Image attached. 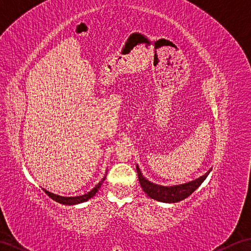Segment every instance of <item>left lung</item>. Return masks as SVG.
<instances>
[{"mask_svg": "<svg viewBox=\"0 0 251 251\" xmlns=\"http://www.w3.org/2000/svg\"><path fill=\"white\" fill-rule=\"evenodd\" d=\"M137 173L138 178H139V182L142 190L146 192L147 195L151 199L162 201V202H178L180 201H183L186 197L190 196L193 192L199 188V186L204 182V180L207 178V176L209 175L210 170L200 177L199 179H195L190 182H186L183 184L179 185H173V186H164L158 185L151 182V181L147 180L143 177L139 167L137 165Z\"/></svg>", "mask_w": 251, "mask_h": 251, "instance_id": "8db88e82", "label": "left lung"}]
</instances>
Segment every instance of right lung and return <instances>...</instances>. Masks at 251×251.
I'll return each instance as SVG.
<instances>
[{"instance_id":"add662e5","label":"right lung","mask_w":251,"mask_h":251,"mask_svg":"<svg viewBox=\"0 0 251 251\" xmlns=\"http://www.w3.org/2000/svg\"><path fill=\"white\" fill-rule=\"evenodd\" d=\"M104 179H105V177H103V179L101 180L100 182L97 185H96L92 191H89L88 193L81 195V196L66 197V196H60V195H56L54 193H50V192L46 191V190H44V192L50 197V199H52L58 202H60V204H63V205H76V204H81V202H84V201H87L89 199H92V197L98 192V190L101 186V184H102Z\"/></svg>"}]
</instances>
